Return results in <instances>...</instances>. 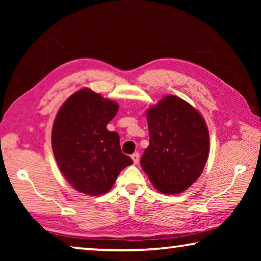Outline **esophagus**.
Returning <instances> with one entry per match:
<instances>
[{
	"label": "esophagus",
	"instance_id": "obj_1",
	"mask_svg": "<svg viewBox=\"0 0 261 261\" xmlns=\"http://www.w3.org/2000/svg\"><path fill=\"white\" fill-rule=\"evenodd\" d=\"M131 159H132V160H134V163H135V165H137V163L139 162V153H138V152H136V153L132 154V155H131Z\"/></svg>",
	"mask_w": 261,
	"mask_h": 261
}]
</instances>
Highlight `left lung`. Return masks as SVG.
I'll return each instance as SVG.
<instances>
[{
	"mask_svg": "<svg viewBox=\"0 0 261 261\" xmlns=\"http://www.w3.org/2000/svg\"><path fill=\"white\" fill-rule=\"evenodd\" d=\"M149 145L140 165L153 187L166 194L191 187L204 169L210 136L201 115L187 101L167 95L146 112Z\"/></svg>",
	"mask_w": 261,
	"mask_h": 261,
	"instance_id": "obj_1",
	"label": "left lung"
}]
</instances>
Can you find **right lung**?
<instances>
[{
  "label": "right lung",
  "mask_w": 261,
  "mask_h": 261,
  "mask_svg": "<svg viewBox=\"0 0 261 261\" xmlns=\"http://www.w3.org/2000/svg\"><path fill=\"white\" fill-rule=\"evenodd\" d=\"M118 110L115 101L83 88L62 105L51 131V146L61 173L77 191L108 192L118 174L134 161L123 154L120 136L107 124Z\"/></svg>",
  "instance_id": "obj_1"
}]
</instances>
